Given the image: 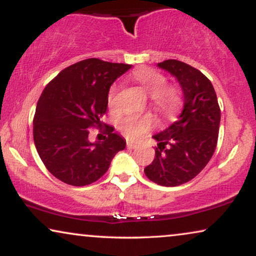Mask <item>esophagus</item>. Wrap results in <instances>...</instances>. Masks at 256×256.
Segmentation results:
<instances>
[{
  "mask_svg": "<svg viewBox=\"0 0 256 256\" xmlns=\"http://www.w3.org/2000/svg\"><path fill=\"white\" fill-rule=\"evenodd\" d=\"M126 145H128V148H134L136 146H137V145H136V142H128H128H126Z\"/></svg>",
  "mask_w": 256,
  "mask_h": 256,
  "instance_id": "1",
  "label": "esophagus"
}]
</instances>
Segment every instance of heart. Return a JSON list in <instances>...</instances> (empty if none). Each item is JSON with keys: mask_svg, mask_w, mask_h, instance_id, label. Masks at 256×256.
<instances>
[{"mask_svg": "<svg viewBox=\"0 0 256 256\" xmlns=\"http://www.w3.org/2000/svg\"><path fill=\"white\" fill-rule=\"evenodd\" d=\"M134 80L142 86L146 92L150 94L152 104L162 114H172L182 103V92L174 85L168 84V80L159 71L142 68L136 70L132 74ZM118 86L112 85L108 92L106 103L110 112H117L116 97H117ZM151 116H128L122 118L118 124V128L128 138H137L152 126Z\"/></svg>", "mask_w": 256, "mask_h": 256, "instance_id": "b5f03b06", "label": "heart"}]
</instances>
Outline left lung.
I'll return each instance as SVG.
<instances>
[{
    "label": "left lung",
    "mask_w": 256,
    "mask_h": 256,
    "mask_svg": "<svg viewBox=\"0 0 256 256\" xmlns=\"http://www.w3.org/2000/svg\"><path fill=\"white\" fill-rule=\"evenodd\" d=\"M158 66L179 82L184 108L176 122L153 136L158 148L144 172L151 182L173 187L192 180L208 164L216 148L221 112L213 85L202 71L176 60Z\"/></svg>",
    "instance_id": "left-lung-1"
}]
</instances>
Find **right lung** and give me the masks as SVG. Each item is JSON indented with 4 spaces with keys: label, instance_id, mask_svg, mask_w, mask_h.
<instances>
[{
    "label": "right lung",
    "instance_id": "add662e5",
    "mask_svg": "<svg viewBox=\"0 0 256 256\" xmlns=\"http://www.w3.org/2000/svg\"><path fill=\"white\" fill-rule=\"evenodd\" d=\"M131 66L88 58L60 71L44 88L34 117V142L51 174L72 186L97 182L126 142L106 125L108 138L91 142L100 128L112 83Z\"/></svg>",
    "mask_w": 256,
    "mask_h": 256
}]
</instances>
